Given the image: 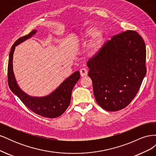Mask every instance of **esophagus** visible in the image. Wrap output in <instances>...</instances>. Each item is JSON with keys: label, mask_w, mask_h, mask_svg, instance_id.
Returning <instances> with one entry per match:
<instances>
[{"label": "esophagus", "mask_w": 156, "mask_h": 156, "mask_svg": "<svg viewBox=\"0 0 156 156\" xmlns=\"http://www.w3.org/2000/svg\"><path fill=\"white\" fill-rule=\"evenodd\" d=\"M88 73V71L85 68H82L80 69V74H81V77H84L87 76V75Z\"/></svg>", "instance_id": "obj_1"}]
</instances>
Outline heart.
I'll list each match as a JSON object with an SVG mask.
<instances>
[{
  "label": "heart",
  "instance_id": "b5f03b06",
  "mask_svg": "<svg viewBox=\"0 0 156 156\" xmlns=\"http://www.w3.org/2000/svg\"><path fill=\"white\" fill-rule=\"evenodd\" d=\"M92 33H93L92 34V39L88 45V49L93 53V52L98 49V45L100 43L102 37V33L100 30L95 29L92 32V29H90L87 32V35L91 34Z\"/></svg>",
  "mask_w": 156,
  "mask_h": 156
}]
</instances>
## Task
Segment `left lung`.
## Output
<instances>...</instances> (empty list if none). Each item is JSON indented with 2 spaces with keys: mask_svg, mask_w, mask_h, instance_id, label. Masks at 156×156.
Segmentation results:
<instances>
[{
  "mask_svg": "<svg viewBox=\"0 0 156 156\" xmlns=\"http://www.w3.org/2000/svg\"><path fill=\"white\" fill-rule=\"evenodd\" d=\"M98 105L107 111L128 105L146 73V46L135 30L113 36L87 62Z\"/></svg>",
  "mask_w": 156,
  "mask_h": 156,
  "instance_id": "left-lung-1",
  "label": "left lung"
}]
</instances>
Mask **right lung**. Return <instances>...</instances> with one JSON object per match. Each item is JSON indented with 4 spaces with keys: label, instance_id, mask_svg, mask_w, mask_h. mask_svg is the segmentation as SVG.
Segmentation results:
<instances>
[{
    "label": "right lung",
    "instance_id": "1",
    "mask_svg": "<svg viewBox=\"0 0 156 156\" xmlns=\"http://www.w3.org/2000/svg\"><path fill=\"white\" fill-rule=\"evenodd\" d=\"M36 32L34 30L29 34L21 37L12 45L8 65V83L12 92L20 99L24 105L36 114L49 119L62 115L69 105L72 90L80 78L79 71L70 75L65 81L51 93L50 95L43 98H33L23 92L17 84L13 72L12 59L16 46L23 41L30 37Z\"/></svg>",
    "mask_w": 156,
    "mask_h": 156
}]
</instances>
